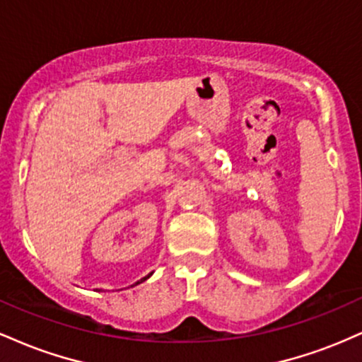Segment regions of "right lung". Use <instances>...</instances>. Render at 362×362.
I'll list each match as a JSON object with an SVG mask.
<instances>
[{
    "mask_svg": "<svg viewBox=\"0 0 362 362\" xmlns=\"http://www.w3.org/2000/svg\"><path fill=\"white\" fill-rule=\"evenodd\" d=\"M151 276H153V272H151V274H148V276H146V277H143V279H141V281L134 282V284H132V286H138V284H141V282H144L146 279H149V277H151ZM132 286H131V288H132Z\"/></svg>",
    "mask_w": 362,
    "mask_h": 362,
    "instance_id": "1",
    "label": "right lung"
}]
</instances>
